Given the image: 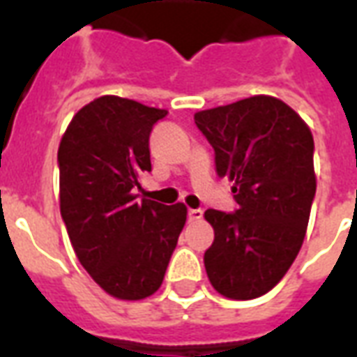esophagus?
Returning <instances> with one entry per match:
<instances>
[{
    "label": "esophagus",
    "mask_w": 357,
    "mask_h": 357,
    "mask_svg": "<svg viewBox=\"0 0 357 357\" xmlns=\"http://www.w3.org/2000/svg\"><path fill=\"white\" fill-rule=\"evenodd\" d=\"M204 211L202 209H189V221H200Z\"/></svg>",
    "instance_id": "34e87169"
}]
</instances>
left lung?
Instances as JSON below:
<instances>
[{"mask_svg":"<svg viewBox=\"0 0 357 357\" xmlns=\"http://www.w3.org/2000/svg\"><path fill=\"white\" fill-rule=\"evenodd\" d=\"M215 151V170L234 181L238 209H208L215 239L204 266L230 299H255L281 281L298 257L317 192L314 142L282 100L255 95L195 114Z\"/></svg>","mask_w":357,"mask_h":357,"instance_id":"obj_1","label":"left lung"}]
</instances>
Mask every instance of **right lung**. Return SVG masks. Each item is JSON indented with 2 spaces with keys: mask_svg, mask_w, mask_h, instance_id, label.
I'll return each mask as SVG.
<instances>
[{
  "mask_svg": "<svg viewBox=\"0 0 357 357\" xmlns=\"http://www.w3.org/2000/svg\"><path fill=\"white\" fill-rule=\"evenodd\" d=\"M167 110L105 95L80 108L58 149L59 209L76 257L105 292L144 299L162 284L187 221L183 204L136 195L149 135Z\"/></svg>",
  "mask_w": 357,
  "mask_h": 357,
  "instance_id": "right-lung-1",
  "label": "right lung"
}]
</instances>
